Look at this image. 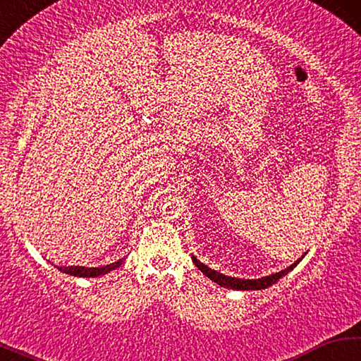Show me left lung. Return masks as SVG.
<instances>
[{"label":"left lung","instance_id":"8db88e82","mask_svg":"<svg viewBox=\"0 0 361 361\" xmlns=\"http://www.w3.org/2000/svg\"><path fill=\"white\" fill-rule=\"evenodd\" d=\"M304 255L296 262H293L291 266L283 269V271L271 274V276H266V277H261V279H237V277L224 276V274L213 271V269H210L209 266H205L204 262H200L197 258H195V256H192V262L199 267V271L202 272L204 276H207L210 280H213V282L218 283L219 286H224V288H231V290H242V291L247 290V291H250V290H264V288H267V286L276 283L279 279H282L283 276H286V274L293 271V269H295L299 264V261L304 258Z\"/></svg>","mask_w":361,"mask_h":361}]
</instances>
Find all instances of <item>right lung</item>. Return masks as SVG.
Masks as SVG:
<instances>
[{"mask_svg": "<svg viewBox=\"0 0 361 361\" xmlns=\"http://www.w3.org/2000/svg\"><path fill=\"white\" fill-rule=\"evenodd\" d=\"M126 258L118 259L116 262H111V264L106 266H100V267H82V266H70V267H57L59 271H62L65 274H70V276L75 277H99V276H105L109 271H114L118 269L122 262H124Z\"/></svg>", "mask_w": 361, "mask_h": 361, "instance_id": "obj_1", "label": "right lung"}]
</instances>
